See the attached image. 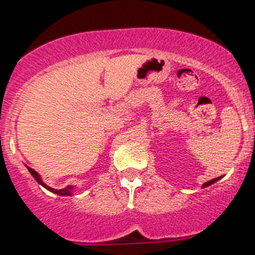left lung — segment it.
<instances>
[{
  "mask_svg": "<svg viewBox=\"0 0 255 255\" xmlns=\"http://www.w3.org/2000/svg\"><path fill=\"white\" fill-rule=\"evenodd\" d=\"M218 180H219V177L218 178H213V180H211V181H208V182L203 183V187H207V186L212 185V183H214V182H216V181H218Z\"/></svg>",
  "mask_w": 255,
  "mask_h": 255,
  "instance_id": "left-lung-1",
  "label": "left lung"
}]
</instances>
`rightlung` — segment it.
<instances>
[{"mask_svg":"<svg viewBox=\"0 0 255 255\" xmlns=\"http://www.w3.org/2000/svg\"><path fill=\"white\" fill-rule=\"evenodd\" d=\"M28 170H29V172H31V175L33 176V177H34V180H36L37 182H38V183H41V185L43 186V187H45V188H47V190L52 191V192L57 193V195H60V196H70V195H72V192H70V191L73 190L72 186H67V187H65V188H62V190H54V188L49 187V186L44 185V183L42 182V180H41V177H39V175H38V173L36 172V171L33 170V168L28 167Z\"/></svg>","mask_w":255,"mask_h":255,"instance_id":"1","label":"right lung"}]
</instances>
